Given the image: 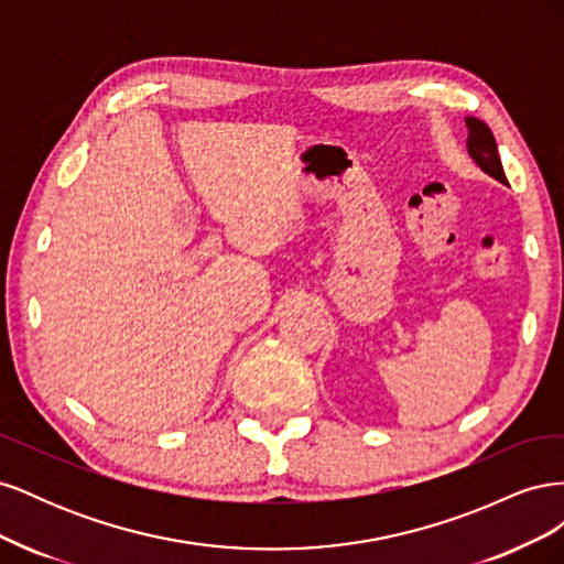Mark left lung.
<instances>
[{"label": "left lung", "mask_w": 564, "mask_h": 564, "mask_svg": "<svg viewBox=\"0 0 564 564\" xmlns=\"http://www.w3.org/2000/svg\"><path fill=\"white\" fill-rule=\"evenodd\" d=\"M466 127H468V152L475 160V164L491 178L506 183V174L499 160V148H497V141H494L491 129L477 117H466Z\"/></svg>", "instance_id": "left-lung-1"}]
</instances>
